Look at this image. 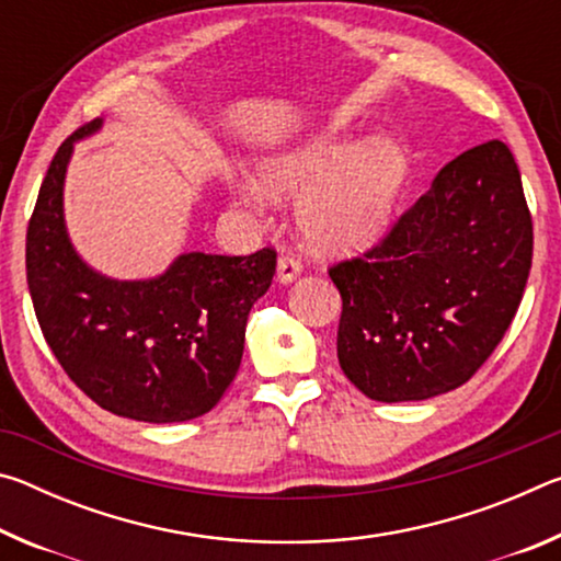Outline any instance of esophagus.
I'll use <instances>...</instances> for the list:
<instances>
[{"mask_svg":"<svg viewBox=\"0 0 561 561\" xmlns=\"http://www.w3.org/2000/svg\"><path fill=\"white\" fill-rule=\"evenodd\" d=\"M301 260L297 257V254H282L279 262H277V279L282 284H289L294 282L301 274Z\"/></svg>","mask_w":561,"mask_h":561,"instance_id":"34e87169","label":"esophagus"}]
</instances>
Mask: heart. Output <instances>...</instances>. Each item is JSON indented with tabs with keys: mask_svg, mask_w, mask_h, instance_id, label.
I'll return each mask as SVG.
<instances>
[{
	"mask_svg": "<svg viewBox=\"0 0 561 561\" xmlns=\"http://www.w3.org/2000/svg\"><path fill=\"white\" fill-rule=\"evenodd\" d=\"M331 140L284 150L260 168L270 195L297 193L299 222L311 240L329 250H351L371 242L381 230L405 175V158L393 140L368 138L339 153Z\"/></svg>",
	"mask_w": 561,
	"mask_h": 561,
	"instance_id": "obj_1",
	"label": "heart"
}]
</instances>
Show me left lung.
Listing matches in <instances>:
<instances>
[{
  "mask_svg": "<svg viewBox=\"0 0 561 561\" xmlns=\"http://www.w3.org/2000/svg\"><path fill=\"white\" fill-rule=\"evenodd\" d=\"M535 232L502 140L450 160L364 254L329 267L341 371L371 401H425L478 374L515 319Z\"/></svg>",
  "mask_w": 561,
  "mask_h": 561,
  "instance_id": "obj_1",
  "label": "left lung"
}]
</instances>
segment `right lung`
<instances>
[{
	"mask_svg": "<svg viewBox=\"0 0 561 561\" xmlns=\"http://www.w3.org/2000/svg\"><path fill=\"white\" fill-rule=\"evenodd\" d=\"M56 150L26 227V284L66 376L113 415L180 423L220 403L242 360L252 304L270 289L277 250L244 257L190 252L163 277L116 282L89 270L66 237L61 193L73 140Z\"/></svg>",
	"mask_w": 561,
	"mask_h": 561,
	"instance_id": "right-lung-1",
	"label": "right lung"
}]
</instances>
